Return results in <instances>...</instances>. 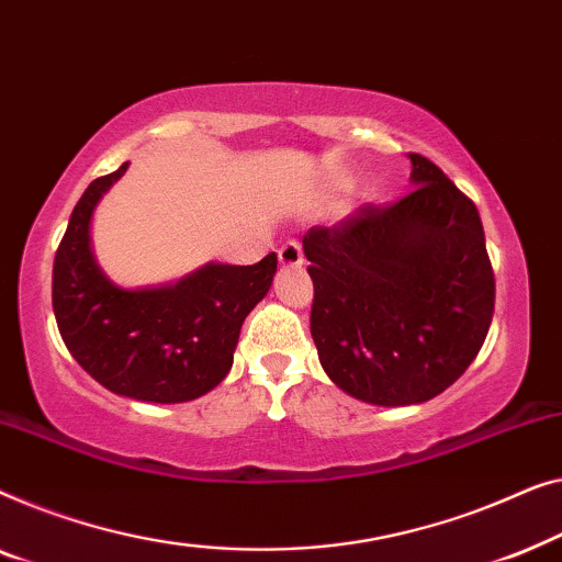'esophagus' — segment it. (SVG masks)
<instances>
[{
    "label": "esophagus",
    "mask_w": 562,
    "mask_h": 562,
    "mask_svg": "<svg viewBox=\"0 0 562 562\" xmlns=\"http://www.w3.org/2000/svg\"><path fill=\"white\" fill-rule=\"evenodd\" d=\"M280 262L282 265H290V267H297L303 265V244L297 239H288L280 247Z\"/></svg>",
    "instance_id": "obj_1"
}]
</instances>
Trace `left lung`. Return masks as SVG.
<instances>
[{"label":"left lung","mask_w":562,"mask_h":562,"mask_svg":"<svg viewBox=\"0 0 562 562\" xmlns=\"http://www.w3.org/2000/svg\"><path fill=\"white\" fill-rule=\"evenodd\" d=\"M407 157L413 191L303 236L323 369L384 407L448 390L484 346L496 295L476 205L428 157Z\"/></svg>","instance_id":"8db88e82"}]
</instances>
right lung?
Returning a JSON list of instances; mask_svg holds the SVG:
<instances>
[{
    "mask_svg": "<svg viewBox=\"0 0 562 562\" xmlns=\"http://www.w3.org/2000/svg\"><path fill=\"white\" fill-rule=\"evenodd\" d=\"M86 188L53 262V311L63 344L109 392L142 402H188L228 374L241 323L267 295L278 255L257 265H209L170 288L122 290L93 262L91 213L126 170Z\"/></svg>",
    "mask_w": 562,
    "mask_h": 562,
    "instance_id": "right-lung-1",
    "label": "right lung"
}]
</instances>
